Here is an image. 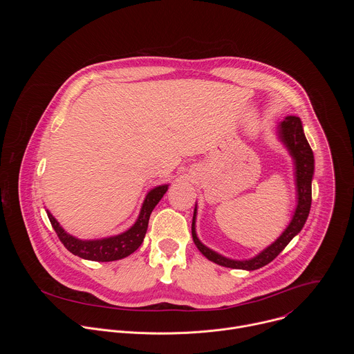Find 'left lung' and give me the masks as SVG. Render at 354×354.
Here are the masks:
<instances>
[{"instance_id":"8db88e82","label":"left lung","mask_w":354,"mask_h":354,"mask_svg":"<svg viewBox=\"0 0 354 354\" xmlns=\"http://www.w3.org/2000/svg\"><path fill=\"white\" fill-rule=\"evenodd\" d=\"M279 134L295 161L298 205H297L294 217L290 225L286 228V231L270 246H268L263 252H261L258 257L252 258L249 261H232L216 254L214 250L209 249L198 241L194 230V214H196V209H194L193 221H192L193 241L201 254H203L209 261L220 266H225L231 269H243V270H257L259 268H263L265 265L270 263L288 245V242L302 230V227H304L308 218L310 209H311V200H313V187H311L313 174H314L313 149L306 138L304 130H302L301 120L297 116H287L279 126Z\"/></svg>"}]
</instances>
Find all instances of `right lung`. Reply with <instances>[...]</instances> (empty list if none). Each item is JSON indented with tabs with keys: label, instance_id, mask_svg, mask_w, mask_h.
I'll return each instance as SVG.
<instances>
[{
	"label": "right lung",
	"instance_id": "add662e5",
	"mask_svg": "<svg viewBox=\"0 0 354 354\" xmlns=\"http://www.w3.org/2000/svg\"><path fill=\"white\" fill-rule=\"evenodd\" d=\"M167 190H168V185H162L151 190L144 200L141 213L136 224L126 232L116 236H111V238L81 241L67 234L60 227L57 220L48 212H47V217L50 223H52V227L55 228L59 239L71 252V254L82 259L95 261V262H113V261H119L129 257L142 243L151 212H153L154 207L158 205V201L162 198Z\"/></svg>",
	"mask_w": 354,
	"mask_h": 354
}]
</instances>
